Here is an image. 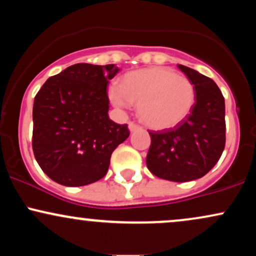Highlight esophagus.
I'll return each instance as SVG.
<instances>
[{
    "instance_id": "1",
    "label": "esophagus",
    "mask_w": 256,
    "mask_h": 256,
    "mask_svg": "<svg viewBox=\"0 0 256 256\" xmlns=\"http://www.w3.org/2000/svg\"><path fill=\"white\" fill-rule=\"evenodd\" d=\"M128 128H130V131L131 132H134V131H137V130H140V125H137L136 122H128Z\"/></svg>"
}]
</instances>
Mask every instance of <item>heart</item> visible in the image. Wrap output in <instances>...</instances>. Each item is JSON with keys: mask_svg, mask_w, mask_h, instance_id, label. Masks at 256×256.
Returning a JSON list of instances; mask_svg holds the SVG:
<instances>
[{"mask_svg": "<svg viewBox=\"0 0 256 256\" xmlns=\"http://www.w3.org/2000/svg\"><path fill=\"white\" fill-rule=\"evenodd\" d=\"M110 101L122 108L138 104V116L154 130L180 124L192 113L196 100L192 82L168 67H148L126 73L112 88Z\"/></svg>", "mask_w": 256, "mask_h": 256, "instance_id": "heart-1", "label": "heart"}]
</instances>
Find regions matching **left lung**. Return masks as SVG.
<instances>
[{
  "label": "left lung",
  "mask_w": 256,
  "mask_h": 256,
  "mask_svg": "<svg viewBox=\"0 0 256 256\" xmlns=\"http://www.w3.org/2000/svg\"><path fill=\"white\" fill-rule=\"evenodd\" d=\"M178 67L195 86V104L174 128L149 131L146 167L158 178L183 183L204 177L222 156L226 140L225 100L213 79L183 64Z\"/></svg>",
  "instance_id": "left-lung-1"
}]
</instances>
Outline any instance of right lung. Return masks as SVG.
I'll return each mask as SVG.
<instances>
[{
  "instance_id": "obj_1",
  "label": "right lung",
  "mask_w": 256,
  "mask_h": 256,
  "mask_svg": "<svg viewBox=\"0 0 256 256\" xmlns=\"http://www.w3.org/2000/svg\"><path fill=\"white\" fill-rule=\"evenodd\" d=\"M116 64H76L43 84L34 102L32 149L42 171L64 186L104 178L114 149L130 134L108 116Z\"/></svg>"
}]
</instances>
